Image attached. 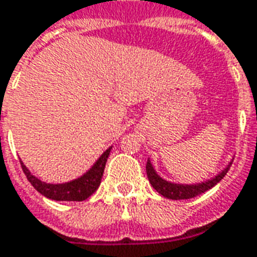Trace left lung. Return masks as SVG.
Returning a JSON list of instances; mask_svg holds the SVG:
<instances>
[{
	"label": "left lung",
	"instance_id": "1",
	"mask_svg": "<svg viewBox=\"0 0 257 257\" xmlns=\"http://www.w3.org/2000/svg\"><path fill=\"white\" fill-rule=\"evenodd\" d=\"M234 159V158H232ZM232 159H231L227 166L219 172L214 177L209 178V180H205V181H201V183L195 184H183V183H174V181H169L166 178L161 177L158 172L155 170L152 162H147V176H148V180L151 185L154 187L155 190L158 191L161 195H163L167 199H173V201H178V199H190V198H194L196 195H201L203 192H206L207 190L213 188L217 183H220V180L224 177L228 169H230L231 163H232Z\"/></svg>",
	"mask_w": 257,
	"mask_h": 257
}]
</instances>
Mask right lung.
Returning <instances> with one entry per match:
<instances>
[{"mask_svg": "<svg viewBox=\"0 0 257 257\" xmlns=\"http://www.w3.org/2000/svg\"><path fill=\"white\" fill-rule=\"evenodd\" d=\"M110 149L112 147H109L83 176L62 184L45 183L36 176H33L32 172L22 161L21 165L27 180L45 198L52 199V201H84L98 190L101 180H102L103 170H105V165H106L109 154H110Z\"/></svg>", "mask_w": 257, "mask_h": 257, "instance_id": "obj_1", "label": "right lung"}]
</instances>
